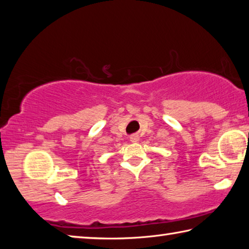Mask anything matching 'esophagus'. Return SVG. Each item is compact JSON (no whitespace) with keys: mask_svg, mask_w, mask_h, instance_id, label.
Masks as SVG:
<instances>
[{"mask_svg":"<svg viewBox=\"0 0 249 249\" xmlns=\"http://www.w3.org/2000/svg\"><path fill=\"white\" fill-rule=\"evenodd\" d=\"M129 140L132 142H137L138 141H140V138H138L137 135H132V136L129 137Z\"/></svg>","mask_w":249,"mask_h":249,"instance_id":"34e87169","label":"esophagus"}]
</instances>
